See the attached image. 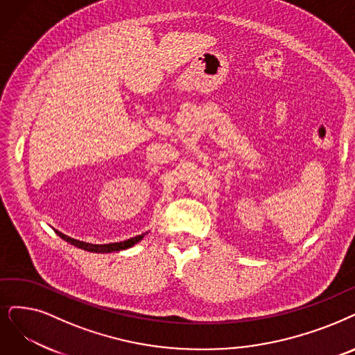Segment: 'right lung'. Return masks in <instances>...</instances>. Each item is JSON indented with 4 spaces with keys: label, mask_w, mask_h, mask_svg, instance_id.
<instances>
[{
    "label": "right lung",
    "mask_w": 355,
    "mask_h": 355,
    "mask_svg": "<svg viewBox=\"0 0 355 355\" xmlns=\"http://www.w3.org/2000/svg\"><path fill=\"white\" fill-rule=\"evenodd\" d=\"M56 234H58L60 237H62L64 240H67V242L71 243V245H74V246H77L80 249H84V250H87V252H94V253H110V252H118V250L128 249V248L134 246L135 243H138L139 240H143V237H144V234H139V236H135L132 239H128V240H125V242H119V243L92 245V243H86V242H80V240H76V239H71V237L62 234L61 232H56Z\"/></svg>",
    "instance_id": "add662e5"
}]
</instances>
